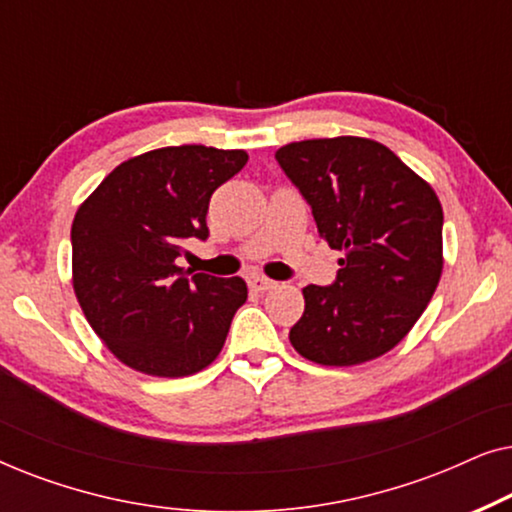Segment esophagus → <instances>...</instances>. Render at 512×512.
I'll use <instances>...</instances> for the list:
<instances>
[{"label":"esophagus","mask_w":512,"mask_h":512,"mask_svg":"<svg viewBox=\"0 0 512 512\" xmlns=\"http://www.w3.org/2000/svg\"><path fill=\"white\" fill-rule=\"evenodd\" d=\"M249 286H251V291H256V293H265V291L275 289L277 282H272V279L263 277V275H254V277H249Z\"/></svg>","instance_id":"1"}]
</instances>
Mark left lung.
Segmentation results:
<instances>
[{
	"label": "left lung",
	"mask_w": 512,
	"mask_h": 512,
	"mask_svg": "<svg viewBox=\"0 0 512 512\" xmlns=\"http://www.w3.org/2000/svg\"><path fill=\"white\" fill-rule=\"evenodd\" d=\"M317 221L342 251L331 286L303 289L293 349L321 366H359L394 349L443 272V207L394 151L366 137L305 139L275 153Z\"/></svg>",
	"instance_id": "1"
}]
</instances>
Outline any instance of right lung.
<instances>
[{"instance_id":"1","label":"right lung","mask_w":512,"mask_h":512,"mask_svg":"<svg viewBox=\"0 0 512 512\" xmlns=\"http://www.w3.org/2000/svg\"><path fill=\"white\" fill-rule=\"evenodd\" d=\"M247 151L184 144L146 151L109 172L76 209L72 284L88 324L125 366L153 377L207 368L247 300L242 277L192 275L177 258L207 240L209 198Z\"/></svg>"}]
</instances>
